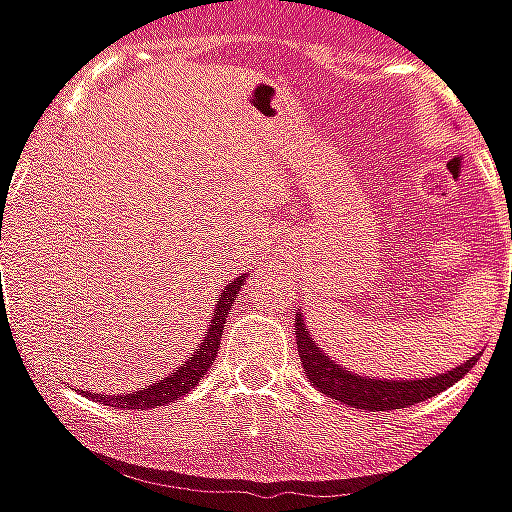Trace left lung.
Masks as SVG:
<instances>
[{
    "instance_id": "left-lung-1",
    "label": "left lung",
    "mask_w": 512,
    "mask_h": 512,
    "mask_svg": "<svg viewBox=\"0 0 512 512\" xmlns=\"http://www.w3.org/2000/svg\"><path fill=\"white\" fill-rule=\"evenodd\" d=\"M294 335H297V352H300L305 376L311 379L313 387H319L324 395H330L341 404H349L354 409H368V412H387V409H404V406L420 404L431 395L442 393L447 387H453L458 379L469 374V368L477 363V357H469L453 371L428 379H374V376H360L346 371L319 349V343L313 341L311 333L305 330L302 316L297 313L294 319Z\"/></svg>"
}]
</instances>
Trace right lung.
<instances>
[{
  "instance_id": "add662e5",
  "label": "right lung",
  "mask_w": 512,
  "mask_h": 512,
  "mask_svg": "<svg viewBox=\"0 0 512 512\" xmlns=\"http://www.w3.org/2000/svg\"><path fill=\"white\" fill-rule=\"evenodd\" d=\"M242 283H245V275L234 278L229 286H223L218 294V305H215V313L210 319V330H207V338L196 346V352L190 354L185 363L179 365L177 371L169 376H163L158 382L141 387L136 393H117V395H103L100 401L106 406H114V409H158V406L174 404L177 398L188 393L190 387H196L199 379L212 368L215 357H218L220 349V335H223V327H226V316H229L231 305L240 297ZM89 398H98L95 393H87Z\"/></svg>"
}]
</instances>
